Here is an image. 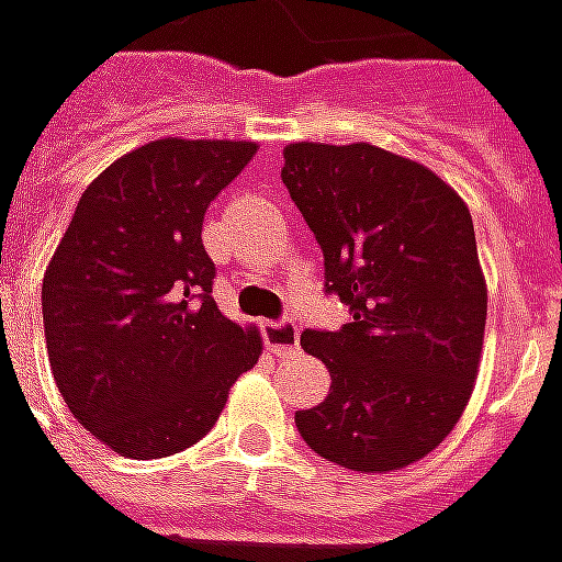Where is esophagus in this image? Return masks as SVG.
Returning a JSON list of instances; mask_svg holds the SVG:
<instances>
[{"label": "esophagus", "instance_id": "esophagus-1", "mask_svg": "<svg viewBox=\"0 0 562 562\" xmlns=\"http://www.w3.org/2000/svg\"><path fill=\"white\" fill-rule=\"evenodd\" d=\"M266 346L272 348L274 355H293L300 348V327H296V321L281 318L266 324Z\"/></svg>", "mask_w": 562, "mask_h": 562}]
</instances>
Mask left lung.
Listing matches in <instances>:
<instances>
[{
  "label": "left lung",
  "instance_id": "obj_1",
  "mask_svg": "<svg viewBox=\"0 0 562 562\" xmlns=\"http://www.w3.org/2000/svg\"><path fill=\"white\" fill-rule=\"evenodd\" d=\"M281 180L324 254L339 330L300 342L330 394L296 413L327 462L382 474L419 462L465 409L486 327L474 223L437 173L370 143H290Z\"/></svg>",
  "mask_w": 562,
  "mask_h": 562
}]
</instances>
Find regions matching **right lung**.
Masks as SVG:
<instances>
[{
  "label": "right lung",
  "instance_id": "obj_1",
  "mask_svg": "<svg viewBox=\"0 0 562 562\" xmlns=\"http://www.w3.org/2000/svg\"><path fill=\"white\" fill-rule=\"evenodd\" d=\"M257 143L168 140L127 153L85 189L42 281L48 361L69 413L127 459L199 443L257 330L214 303L201 223Z\"/></svg>",
  "mask_w": 562,
  "mask_h": 562
}]
</instances>
